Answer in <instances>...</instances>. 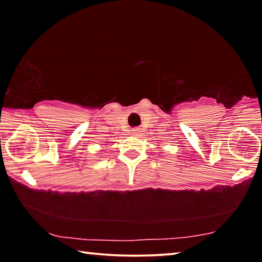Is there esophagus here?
<instances>
[{"instance_id": "esophagus-1", "label": "esophagus", "mask_w": 262, "mask_h": 262, "mask_svg": "<svg viewBox=\"0 0 262 262\" xmlns=\"http://www.w3.org/2000/svg\"><path fill=\"white\" fill-rule=\"evenodd\" d=\"M132 132H133V134H134V135H140V133H141L140 128H134V129H133Z\"/></svg>"}]
</instances>
